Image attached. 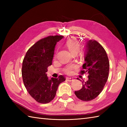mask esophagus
Masks as SVG:
<instances>
[{
  "label": "esophagus",
  "mask_w": 127,
  "mask_h": 127,
  "mask_svg": "<svg viewBox=\"0 0 127 127\" xmlns=\"http://www.w3.org/2000/svg\"><path fill=\"white\" fill-rule=\"evenodd\" d=\"M66 80L69 82H71L72 81H74V79H72L71 77H66Z\"/></svg>",
  "instance_id": "1"
}]
</instances>
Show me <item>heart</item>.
I'll use <instances>...</instances> for the list:
<instances>
[{
  "label": "heart",
  "instance_id": "1",
  "mask_svg": "<svg viewBox=\"0 0 127 127\" xmlns=\"http://www.w3.org/2000/svg\"><path fill=\"white\" fill-rule=\"evenodd\" d=\"M65 46L69 50L70 52L71 53H77L80 49V45L79 43L77 42L75 38H72L69 39L68 41L65 42ZM75 68V66L74 65H69L66 66L64 69V71L66 74H70L72 73L73 69Z\"/></svg>",
  "mask_w": 127,
  "mask_h": 127
}]
</instances>
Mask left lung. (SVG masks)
<instances>
[{"label": "left lung", "instance_id": "8db88e82", "mask_svg": "<svg viewBox=\"0 0 127 127\" xmlns=\"http://www.w3.org/2000/svg\"><path fill=\"white\" fill-rule=\"evenodd\" d=\"M85 61L80 73L87 72L88 80L82 82V88L75 94L81 100L88 101L95 99L103 90L108 79L110 64L105 49L94 40L86 44Z\"/></svg>", "mask_w": 127, "mask_h": 127}]
</instances>
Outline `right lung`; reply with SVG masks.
Segmentation results:
<instances>
[{
  "label": "right lung",
  "instance_id": "right-lung-1",
  "mask_svg": "<svg viewBox=\"0 0 127 127\" xmlns=\"http://www.w3.org/2000/svg\"><path fill=\"white\" fill-rule=\"evenodd\" d=\"M64 36H48L37 41L27 52L22 68L23 81L29 94L35 100L47 104L55 97L61 83L65 80L63 75L48 79L46 72L52 65L57 42Z\"/></svg>",
  "mask_w": 127,
  "mask_h": 127
}]
</instances>
